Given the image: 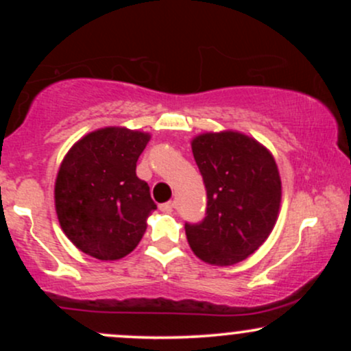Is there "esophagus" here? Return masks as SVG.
Listing matches in <instances>:
<instances>
[{
  "mask_svg": "<svg viewBox=\"0 0 351 351\" xmlns=\"http://www.w3.org/2000/svg\"><path fill=\"white\" fill-rule=\"evenodd\" d=\"M173 208H175V204H173L171 201H167V203L160 204V211H163V213H171Z\"/></svg>",
  "mask_w": 351,
  "mask_h": 351,
  "instance_id": "esophagus-1",
  "label": "esophagus"
}]
</instances>
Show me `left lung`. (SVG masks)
I'll return each instance as SVG.
<instances>
[{
    "label": "left lung",
    "instance_id": "1",
    "mask_svg": "<svg viewBox=\"0 0 351 351\" xmlns=\"http://www.w3.org/2000/svg\"><path fill=\"white\" fill-rule=\"evenodd\" d=\"M208 204L199 224H184L189 247L204 263L232 265L256 252L276 226L282 199L272 153L241 132H206L191 142Z\"/></svg>",
    "mask_w": 351,
    "mask_h": 351
}]
</instances>
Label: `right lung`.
Returning <instances> with one entry per match:
<instances>
[{
  "instance_id": "right-lung-1",
  "label": "right lung",
  "mask_w": 351,
  "mask_h": 351,
  "mask_svg": "<svg viewBox=\"0 0 351 351\" xmlns=\"http://www.w3.org/2000/svg\"><path fill=\"white\" fill-rule=\"evenodd\" d=\"M150 134L127 127L90 132L72 145L54 184L56 213L75 247L100 261L130 254L147 231L156 204L136 176Z\"/></svg>"
}]
</instances>
